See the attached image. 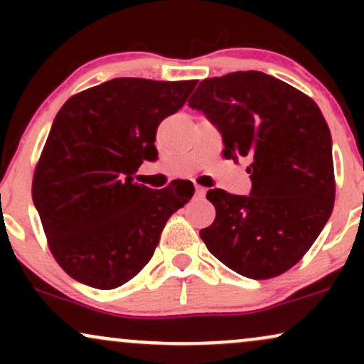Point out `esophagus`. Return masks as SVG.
Instances as JSON below:
<instances>
[{
	"instance_id": "esophagus-1",
	"label": "esophagus",
	"mask_w": 364,
	"mask_h": 364,
	"mask_svg": "<svg viewBox=\"0 0 364 364\" xmlns=\"http://www.w3.org/2000/svg\"><path fill=\"white\" fill-rule=\"evenodd\" d=\"M205 193H207V188L198 186V185L195 186V195H196V196H205Z\"/></svg>"
}]
</instances>
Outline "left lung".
I'll return each instance as SVG.
<instances>
[{
    "mask_svg": "<svg viewBox=\"0 0 364 364\" xmlns=\"http://www.w3.org/2000/svg\"><path fill=\"white\" fill-rule=\"evenodd\" d=\"M188 106L223 135L224 157L250 159V195L208 190L215 220L200 231L208 252L245 277L270 279L303 258L336 200L332 136L308 95L262 72L200 82Z\"/></svg>",
    "mask_w": 364,
    "mask_h": 364,
    "instance_id": "left-lung-1",
    "label": "left lung"
}]
</instances>
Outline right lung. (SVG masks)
Returning <instances> with one entry per match:
<instances>
[{
	"label": "right lung",
	"mask_w": 364,
	"mask_h": 364,
	"mask_svg": "<svg viewBox=\"0 0 364 364\" xmlns=\"http://www.w3.org/2000/svg\"><path fill=\"white\" fill-rule=\"evenodd\" d=\"M196 80L112 78L73 95L53 121L32 183L49 248L75 281L114 289L147 265L171 214L193 185L133 183L156 161L157 127L186 102Z\"/></svg>",
	"instance_id": "1"
}]
</instances>
